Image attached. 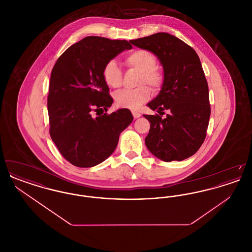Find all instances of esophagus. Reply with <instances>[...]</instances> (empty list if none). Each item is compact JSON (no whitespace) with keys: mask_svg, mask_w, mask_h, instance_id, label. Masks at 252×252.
I'll return each mask as SVG.
<instances>
[{"mask_svg":"<svg viewBox=\"0 0 252 252\" xmlns=\"http://www.w3.org/2000/svg\"><path fill=\"white\" fill-rule=\"evenodd\" d=\"M132 115H133V117H134L135 119H137V118H140V117L142 116L141 112H139V111H136V110H133V111H132Z\"/></svg>","mask_w":252,"mask_h":252,"instance_id":"obj_1","label":"esophagus"}]
</instances>
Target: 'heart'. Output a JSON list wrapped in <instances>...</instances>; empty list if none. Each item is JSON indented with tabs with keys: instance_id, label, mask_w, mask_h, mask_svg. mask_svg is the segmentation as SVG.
<instances>
[{
	"instance_id": "1",
	"label": "heart",
	"mask_w": 252,
	"mask_h": 252,
	"mask_svg": "<svg viewBox=\"0 0 252 252\" xmlns=\"http://www.w3.org/2000/svg\"><path fill=\"white\" fill-rule=\"evenodd\" d=\"M126 64L133 69L141 72L139 85H149L153 89H158L163 81L161 72L155 68L156 58L147 50H135L126 58ZM103 78L106 84L111 88H119L122 84V72L115 60L107 62L103 69ZM150 90L147 86H141L134 90H122L115 96V103L118 107L129 109H138L150 98Z\"/></svg>"
}]
</instances>
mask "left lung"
Wrapping results in <instances>:
<instances>
[{
  "mask_svg": "<svg viewBox=\"0 0 252 252\" xmlns=\"http://www.w3.org/2000/svg\"><path fill=\"white\" fill-rule=\"evenodd\" d=\"M133 45L153 53L163 68L161 89L147 106L164 118L144 115L150 122L145 138L148 150L163 161L183 160L203 144L211 107L209 88L195 51L168 33L130 40Z\"/></svg>",
  "mask_w": 252,
  "mask_h": 252,
  "instance_id": "8db88e82",
  "label": "left lung"
}]
</instances>
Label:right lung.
I'll list each match as a JSON object with an SVG mask.
<instances>
[{
    "mask_svg": "<svg viewBox=\"0 0 252 252\" xmlns=\"http://www.w3.org/2000/svg\"><path fill=\"white\" fill-rule=\"evenodd\" d=\"M130 49L127 40L86 36L67 49L52 70L47 101L50 135L61 155L74 166L94 167L107 159L121 132L133 121L127 108L107 114L113 99L102 74L107 62Z\"/></svg>",
    "mask_w": 252,
    "mask_h": 252,
    "instance_id": "add662e5",
    "label": "right lung"
}]
</instances>
